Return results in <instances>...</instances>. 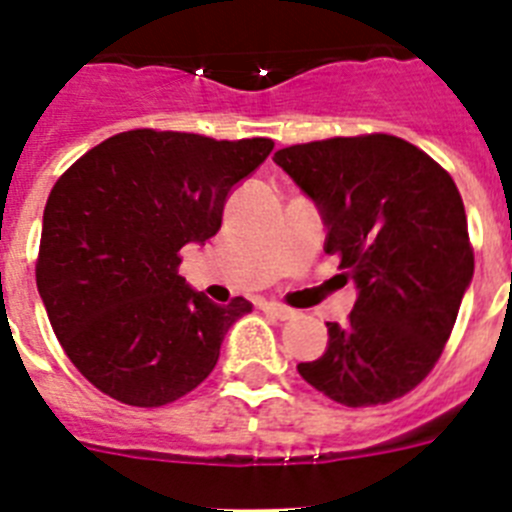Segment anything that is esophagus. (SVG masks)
<instances>
[{
    "label": "esophagus",
    "instance_id": "esophagus-1",
    "mask_svg": "<svg viewBox=\"0 0 512 512\" xmlns=\"http://www.w3.org/2000/svg\"><path fill=\"white\" fill-rule=\"evenodd\" d=\"M264 310L271 312V315H274V318H279V320H289L292 315H295V310H289V307L279 305V302H266Z\"/></svg>",
    "mask_w": 512,
    "mask_h": 512
}]
</instances>
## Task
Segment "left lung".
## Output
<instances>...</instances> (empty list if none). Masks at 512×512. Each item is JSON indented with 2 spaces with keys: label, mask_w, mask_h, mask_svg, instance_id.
Masks as SVG:
<instances>
[{
  "label": "left lung",
  "mask_w": 512,
  "mask_h": 512,
  "mask_svg": "<svg viewBox=\"0 0 512 512\" xmlns=\"http://www.w3.org/2000/svg\"><path fill=\"white\" fill-rule=\"evenodd\" d=\"M274 164L318 207L325 253L356 284L346 325L297 372L346 408L384 405L418 387L441 356L472 284L467 212L431 156L395 135L289 146Z\"/></svg>",
  "instance_id": "8db88e82"
}]
</instances>
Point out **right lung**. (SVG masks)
<instances>
[{
  "mask_svg": "<svg viewBox=\"0 0 512 512\" xmlns=\"http://www.w3.org/2000/svg\"><path fill=\"white\" fill-rule=\"evenodd\" d=\"M269 138L128 130L94 146L45 202L35 279L71 364L104 395L158 408L192 392L253 305H215L179 277L223 207L266 161Z\"/></svg>",
  "mask_w": 512,
  "mask_h": 512,
  "instance_id": "add662e5",
  "label": "right lung"
}]
</instances>
